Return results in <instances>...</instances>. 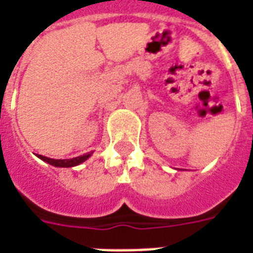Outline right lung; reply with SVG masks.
Segmentation results:
<instances>
[{
	"mask_svg": "<svg viewBox=\"0 0 253 253\" xmlns=\"http://www.w3.org/2000/svg\"><path fill=\"white\" fill-rule=\"evenodd\" d=\"M92 154L91 153H87V154L80 155V157H76V158H71V160H52V158H48V157H44V155H37L40 160H42L46 164L52 165V166H56V168H72V166H76V165L83 164L84 161H87Z\"/></svg>",
	"mask_w": 253,
	"mask_h": 253,
	"instance_id": "right-lung-1",
	"label": "right lung"
}]
</instances>
